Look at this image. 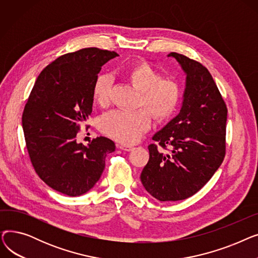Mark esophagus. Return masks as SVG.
<instances>
[{
  "instance_id": "esophagus-1",
  "label": "esophagus",
  "mask_w": 258,
  "mask_h": 258,
  "mask_svg": "<svg viewBox=\"0 0 258 258\" xmlns=\"http://www.w3.org/2000/svg\"><path fill=\"white\" fill-rule=\"evenodd\" d=\"M118 148H120V150L124 151V152H131L134 150L133 146H130V145H118Z\"/></svg>"
}]
</instances>
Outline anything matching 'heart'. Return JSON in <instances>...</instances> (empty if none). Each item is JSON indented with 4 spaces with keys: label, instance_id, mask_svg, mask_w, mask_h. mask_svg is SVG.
Wrapping results in <instances>:
<instances>
[{
    "label": "heart",
    "instance_id": "heart-1",
    "mask_svg": "<svg viewBox=\"0 0 258 258\" xmlns=\"http://www.w3.org/2000/svg\"><path fill=\"white\" fill-rule=\"evenodd\" d=\"M133 85L142 92L141 104L145 105L155 117H170L180 104L181 88L172 79H161L153 67L141 63L133 67L128 72ZM114 76L110 73L100 74L93 86V96L100 105L111 100ZM152 118L144 108L137 111L113 110L104 114L99 121V128L106 136L123 144L137 142L150 130Z\"/></svg>",
    "mask_w": 258,
    "mask_h": 258
}]
</instances>
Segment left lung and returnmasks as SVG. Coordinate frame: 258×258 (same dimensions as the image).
Returning a JSON list of instances; mask_svg holds the SVG:
<instances>
[{"label":"left lung","mask_w":258,"mask_h":258,"mask_svg":"<svg viewBox=\"0 0 258 258\" xmlns=\"http://www.w3.org/2000/svg\"><path fill=\"white\" fill-rule=\"evenodd\" d=\"M186 75L180 113L157 132L148 146L150 160L140 179L145 190L161 202L194 196L221 166L226 151L227 107L206 68L182 54L171 52Z\"/></svg>","instance_id":"left-lung-1"}]
</instances>
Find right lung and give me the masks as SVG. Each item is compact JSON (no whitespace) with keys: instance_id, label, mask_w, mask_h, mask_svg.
Masks as SVG:
<instances>
[{"instance_id":"add662e5","label":"right lung","mask_w":258,"mask_h":258,"mask_svg":"<svg viewBox=\"0 0 258 258\" xmlns=\"http://www.w3.org/2000/svg\"><path fill=\"white\" fill-rule=\"evenodd\" d=\"M114 51L85 48L59 56L40 72L22 117L31 163L48 186L69 197L88 192L100 179L115 143L105 137L76 141L92 113L93 86Z\"/></svg>"}]
</instances>
